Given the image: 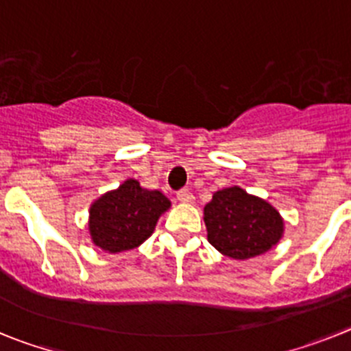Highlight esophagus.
<instances>
[{
	"mask_svg": "<svg viewBox=\"0 0 351 351\" xmlns=\"http://www.w3.org/2000/svg\"><path fill=\"white\" fill-rule=\"evenodd\" d=\"M176 197H178L180 203H194V194L189 191V189H184V191H180L178 194H176Z\"/></svg>",
	"mask_w": 351,
	"mask_h": 351,
	"instance_id": "esophagus-1",
	"label": "esophagus"
}]
</instances>
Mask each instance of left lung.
I'll return each mask as SVG.
<instances>
[{
	"label": "left lung",
	"mask_w": 351,
	"mask_h": 351,
	"mask_svg": "<svg viewBox=\"0 0 351 351\" xmlns=\"http://www.w3.org/2000/svg\"><path fill=\"white\" fill-rule=\"evenodd\" d=\"M203 221L208 242L233 260L265 254L285 234V219L276 206L239 185L213 193L203 210Z\"/></svg>",
	"instance_id": "obj_1"
}]
</instances>
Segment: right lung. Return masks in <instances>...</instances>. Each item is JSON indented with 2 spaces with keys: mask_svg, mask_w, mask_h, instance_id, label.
<instances>
[{
  "mask_svg": "<svg viewBox=\"0 0 351 351\" xmlns=\"http://www.w3.org/2000/svg\"><path fill=\"white\" fill-rule=\"evenodd\" d=\"M171 208L160 191L141 187L127 178L120 187L97 197L88 210V233L93 245L106 252L139 247L152 237L158 219Z\"/></svg>",
  "mask_w": 351,
  "mask_h": 351,
  "instance_id": "add662e5",
  "label": "right lung"
}]
</instances>
